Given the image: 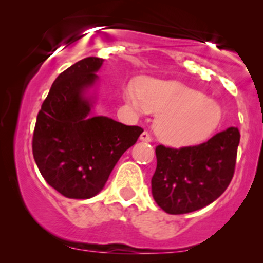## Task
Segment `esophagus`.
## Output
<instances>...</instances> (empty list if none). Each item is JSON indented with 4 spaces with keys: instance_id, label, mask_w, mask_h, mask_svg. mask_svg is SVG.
<instances>
[{
    "instance_id": "esophagus-1",
    "label": "esophagus",
    "mask_w": 263,
    "mask_h": 263,
    "mask_svg": "<svg viewBox=\"0 0 263 263\" xmlns=\"http://www.w3.org/2000/svg\"><path fill=\"white\" fill-rule=\"evenodd\" d=\"M140 140L143 141V142H151V141H152V136H151L149 132L144 131L143 134L140 136Z\"/></svg>"
}]
</instances>
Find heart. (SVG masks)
<instances>
[{"label":"heart","instance_id":"heart-1","mask_svg":"<svg viewBox=\"0 0 263 263\" xmlns=\"http://www.w3.org/2000/svg\"><path fill=\"white\" fill-rule=\"evenodd\" d=\"M126 99L136 110L159 114L156 131L172 146L204 141L221 120L218 102L177 81L142 80L140 91L134 86L126 89Z\"/></svg>","mask_w":263,"mask_h":263}]
</instances>
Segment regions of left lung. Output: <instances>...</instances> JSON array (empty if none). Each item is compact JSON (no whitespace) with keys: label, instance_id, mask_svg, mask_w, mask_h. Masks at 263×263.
I'll list each match as a JSON object with an SVG mask.
<instances>
[{"label":"left lung","instance_id":"left-lung-1","mask_svg":"<svg viewBox=\"0 0 263 263\" xmlns=\"http://www.w3.org/2000/svg\"><path fill=\"white\" fill-rule=\"evenodd\" d=\"M238 143V128L229 127L197 146H157V168L151 183L158 206L178 215L216 200L234 177Z\"/></svg>","mask_w":263,"mask_h":263}]
</instances>
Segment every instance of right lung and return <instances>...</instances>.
Listing matches in <instances>:
<instances>
[{
	"label": "right lung",
	"mask_w": 263,
	"mask_h": 263,
	"mask_svg": "<svg viewBox=\"0 0 263 263\" xmlns=\"http://www.w3.org/2000/svg\"><path fill=\"white\" fill-rule=\"evenodd\" d=\"M104 59H81L59 74L42 104L33 132L34 161L45 182L70 199L101 192L117 161L143 129L106 116H89L85 92Z\"/></svg>",
	"instance_id": "obj_1"
}]
</instances>
